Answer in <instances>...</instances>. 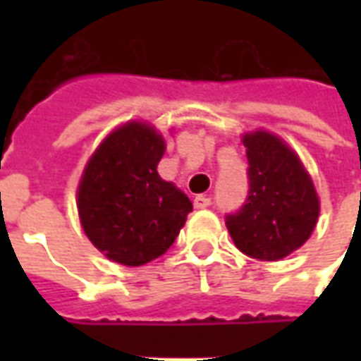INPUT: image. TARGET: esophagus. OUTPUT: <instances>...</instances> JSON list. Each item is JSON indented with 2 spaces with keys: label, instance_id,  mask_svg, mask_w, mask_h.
Wrapping results in <instances>:
<instances>
[{
  "label": "esophagus",
  "instance_id": "1",
  "mask_svg": "<svg viewBox=\"0 0 361 361\" xmlns=\"http://www.w3.org/2000/svg\"><path fill=\"white\" fill-rule=\"evenodd\" d=\"M193 204H195V209H207V207H211V199L207 195H197Z\"/></svg>",
  "mask_w": 361,
  "mask_h": 361
}]
</instances>
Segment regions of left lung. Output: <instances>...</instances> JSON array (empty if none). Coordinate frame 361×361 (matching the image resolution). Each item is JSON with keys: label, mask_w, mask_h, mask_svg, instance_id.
<instances>
[{"label": "left lung", "mask_w": 361, "mask_h": 361, "mask_svg": "<svg viewBox=\"0 0 361 361\" xmlns=\"http://www.w3.org/2000/svg\"><path fill=\"white\" fill-rule=\"evenodd\" d=\"M247 154V197L226 214L235 247L259 261H279L302 247L315 228L319 199L310 173L279 137L243 135Z\"/></svg>", "instance_id": "8db88e82"}]
</instances>
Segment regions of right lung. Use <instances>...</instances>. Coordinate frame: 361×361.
<instances>
[{
  "label": "right lung",
  "mask_w": 361,
  "mask_h": 361,
  "mask_svg": "<svg viewBox=\"0 0 361 361\" xmlns=\"http://www.w3.org/2000/svg\"><path fill=\"white\" fill-rule=\"evenodd\" d=\"M164 139L145 123L111 131L82 173L77 207L85 234L116 263L139 267L170 250L193 204L157 166Z\"/></svg>",
  "instance_id": "add662e5"
}]
</instances>
